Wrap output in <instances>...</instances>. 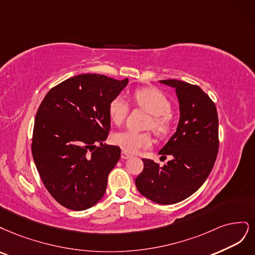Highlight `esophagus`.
Masks as SVG:
<instances>
[{
  "label": "esophagus",
  "mask_w": 255,
  "mask_h": 255,
  "mask_svg": "<svg viewBox=\"0 0 255 255\" xmlns=\"http://www.w3.org/2000/svg\"><path fill=\"white\" fill-rule=\"evenodd\" d=\"M121 157H122V159L126 160V159H129V158H131V154L127 153L126 151H122V153H121Z\"/></svg>",
  "instance_id": "obj_1"
}]
</instances>
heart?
I'll return each instance as SVG.
<instances>
[{
  "label": "heart",
  "mask_w": 255,
  "mask_h": 255,
  "mask_svg": "<svg viewBox=\"0 0 255 255\" xmlns=\"http://www.w3.org/2000/svg\"><path fill=\"white\" fill-rule=\"evenodd\" d=\"M133 101L139 108L151 114L148 126L159 136H165L171 129L170 102L159 90L153 88H142L133 93ZM129 111V105L122 95L112 98L108 106V112L111 122L121 125L126 119ZM113 143L130 153L137 152L143 148H148L152 139L149 133H141L135 131L125 130L117 132L112 137Z\"/></svg>",
  "instance_id": "1"
}]
</instances>
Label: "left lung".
Listing matches in <instances>:
<instances>
[{
    "instance_id": "obj_1",
    "label": "left lung",
    "mask_w": 255,
    "mask_h": 255,
    "mask_svg": "<svg viewBox=\"0 0 255 255\" xmlns=\"http://www.w3.org/2000/svg\"><path fill=\"white\" fill-rule=\"evenodd\" d=\"M176 89L180 119L176 132L159 151L172 159L163 166L143 159L135 179L138 192L159 204H174L193 195L209 177L216 161L218 116L215 104L196 85L177 79L160 80Z\"/></svg>"
}]
</instances>
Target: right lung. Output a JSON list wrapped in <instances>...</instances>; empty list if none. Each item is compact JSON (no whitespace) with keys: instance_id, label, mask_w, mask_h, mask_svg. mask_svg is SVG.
Masks as SVG:
<instances>
[{"instance_id":"1","label":"right lung","mask_w":255,"mask_h":255,"mask_svg":"<svg viewBox=\"0 0 255 255\" xmlns=\"http://www.w3.org/2000/svg\"><path fill=\"white\" fill-rule=\"evenodd\" d=\"M127 84L128 78L81 74L52 88L40 104L32 158L46 190L64 208L84 211L105 195L121 158L119 146L103 144L111 127L108 106Z\"/></svg>"}]
</instances>
